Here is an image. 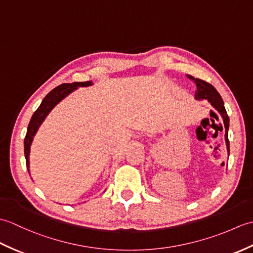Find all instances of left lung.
I'll use <instances>...</instances> for the list:
<instances>
[{"label":"left lung","mask_w":253,"mask_h":253,"mask_svg":"<svg viewBox=\"0 0 253 253\" xmlns=\"http://www.w3.org/2000/svg\"><path fill=\"white\" fill-rule=\"evenodd\" d=\"M187 78H189L195 83L197 90L195 92V98L198 100H208L210 103H211L215 110L219 114L222 115L223 121H224V126H225V140H226V146L229 152V141H228V127H229V117L227 115V112L225 110L224 102L222 96L216 91V89L213 87L211 84L204 82L202 79L195 78L190 76V75H187Z\"/></svg>","instance_id":"obj_1"}]
</instances>
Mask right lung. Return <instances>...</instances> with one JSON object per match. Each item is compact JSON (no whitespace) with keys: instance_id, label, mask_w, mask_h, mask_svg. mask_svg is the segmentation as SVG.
Listing matches in <instances>:
<instances>
[{"instance_id":"1","label":"right lung","mask_w":253,"mask_h":253,"mask_svg":"<svg viewBox=\"0 0 253 253\" xmlns=\"http://www.w3.org/2000/svg\"><path fill=\"white\" fill-rule=\"evenodd\" d=\"M91 84V82H84V83H73V84H62L57 85L56 88L50 91L49 93L45 95V98L42 100L40 106L38 107L37 111L34 113L31 120L29 122L28 129H27V133L24 141L25 147V158H26V165L27 169L29 171V152H30V146L32 142V139L36 135L38 128L41 125V123L44 121L46 115L49 114L50 111L54 107L58 102L65 98L66 95L76 89L77 87H88Z\"/></svg>"}]
</instances>
